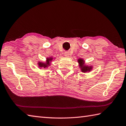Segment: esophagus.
Wrapping results in <instances>:
<instances>
[{"label":"esophagus","instance_id":"obj_1","mask_svg":"<svg viewBox=\"0 0 126 126\" xmlns=\"http://www.w3.org/2000/svg\"><path fill=\"white\" fill-rule=\"evenodd\" d=\"M64 56H65V57H69V52H65V53H64Z\"/></svg>","mask_w":126,"mask_h":126}]
</instances>
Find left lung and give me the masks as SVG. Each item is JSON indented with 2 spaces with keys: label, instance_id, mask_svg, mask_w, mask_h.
<instances>
[{
  "label": "left lung",
  "instance_id": "left-lung-1",
  "mask_svg": "<svg viewBox=\"0 0 126 126\" xmlns=\"http://www.w3.org/2000/svg\"><path fill=\"white\" fill-rule=\"evenodd\" d=\"M78 63H79V66H80V68H81V72L85 73L86 72H89V71H90L92 69V67H88V66H86V65H84V62L83 61V59H78Z\"/></svg>",
  "mask_w": 126,
  "mask_h": 126
}]
</instances>
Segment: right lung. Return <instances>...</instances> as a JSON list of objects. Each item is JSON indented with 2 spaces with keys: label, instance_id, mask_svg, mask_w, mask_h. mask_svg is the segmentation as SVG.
<instances>
[{
  "label": "right lung",
  "instance_id": "right-lung-1",
  "mask_svg": "<svg viewBox=\"0 0 126 126\" xmlns=\"http://www.w3.org/2000/svg\"><path fill=\"white\" fill-rule=\"evenodd\" d=\"M52 58H47V61L46 63H38V65H39V67H43V68H46L48 67L50 65V62L52 60Z\"/></svg>",
  "mask_w": 126,
  "mask_h": 126
}]
</instances>
